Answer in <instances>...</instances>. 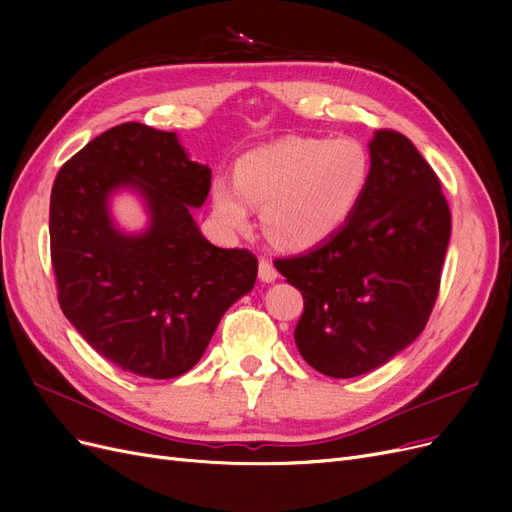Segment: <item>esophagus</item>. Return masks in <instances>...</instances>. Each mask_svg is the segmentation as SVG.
Returning <instances> with one entry per match:
<instances>
[{
  "label": "esophagus",
  "mask_w": 512,
  "mask_h": 512,
  "mask_svg": "<svg viewBox=\"0 0 512 512\" xmlns=\"http://www.w3.org/2000/svg\"><path fill=\"white\" fill-rule=\"evenodd\" d=\"M258 277H260V282H267V284L277 280V269L273 267V262L269 258H260V262H258Z\"/></svg>",
  "instance_id": "1"
}]
</instances>
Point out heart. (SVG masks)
<instances>
[{
	"mask_svg": "<svg viewBox=\"0 0 512 512\" xmlns=\"http://www.w3.org/2000/svg\"><path fill=\"white\" fill-rule=\"evenodd\" d=\"M371 158L356 138L290 136L243 156L235 181L215 183L213 205L232 230L252 226V205L265 207L273 241L307 250L342 228L367 188Z\"/></svg>",
	"mask_w": 512,
	"mask_h": 512,
	"instance_id": "obj_1",
	"label": "heart"
}]
</instances>
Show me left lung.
Instances as JSON below:
<instances>
[{"label":"left lung","mask_w":512,"mask_h":512,"mask_svg":"<svg viewBox=\"0 0 512 512\" xmlns=\"http://www.w3.org/2000/svg\"><path fill=\"white\" fill-rule=\"evenodd\" d=\"M371 173L333 237L273 265L303 294L294 342L329 378H354L391 361L421 335L438 299L451 209L410 138L378 130Z\"/></svg>","instance_id":"left-lung-1"}]
</instances>
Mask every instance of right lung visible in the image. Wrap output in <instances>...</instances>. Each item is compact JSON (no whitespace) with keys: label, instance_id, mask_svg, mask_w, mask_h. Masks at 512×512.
I'll list each match as a JSON object with an SVG mask.
<instances>
[{"label":"right lung","instance_id":"1","mask_svg":"<svg viewBox=\"0 0 512 512\" xmlns=\"http://www.w3.org/2000/svg\"><path fill=\"white\" fill-rule=\"evenodd\" d=\"M128 184L152 224L123 236L107 196ZM211 168L185 156L175 132L128 121L102 132L59 168L51 192V262L61 312L85 342L130 374L168 380L192 369L226 309L254 288L250 250L211 245L192 207Z\"/></svg>","mask_w":512,"mask_h":512}]
</instances>
